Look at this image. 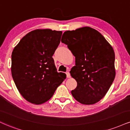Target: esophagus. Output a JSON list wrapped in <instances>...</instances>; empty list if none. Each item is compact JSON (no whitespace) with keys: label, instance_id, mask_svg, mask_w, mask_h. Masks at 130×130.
<instances>
[{"label":"esophagus","instance_id":"34e87169","mask_svg":"<svg viewBox=\"0 0 130 130\" xmlns=\"http://www.w3.org/2000/svg\"><path fill=\"white\" fill-rule=\"evenodd\" d=\"M66 75H67V78H70L71 77V76H70V74L69 72H66Z\"/></svg>","mask_w":130,"mask_h":130}]
</instances>
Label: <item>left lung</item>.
Masks as SVG:
<instances>
[{
  "instance_id": "1",
  "label": "left lung",
  "mask_w": 130,
  "mask_h": 130,
  "mask_svg": "<svg viewBox=\"0 0 130 130\" xmlns=\"http://www.w3.org/2000/svg\"><path fill=\"white\" fill-rule=\"evenodd\" d=\"M61 42L76 59V65L70 72L77 83L72 95L82 104H96L105 96L115 79L113 48L99 31L88 26L65 31Z\"/></svg>"
}]
</instances>
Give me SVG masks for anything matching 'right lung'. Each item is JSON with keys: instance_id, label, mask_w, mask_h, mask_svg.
Listing matches in <instances>:
<instances>
[{"instance_id": "obj_1", "label": "right lung", "mask_w": 130, "mask_h": 130, "mask_svg": "<svg viewBox=\"0 0 130 130\" xmlns=\"http://www.w3.org/2000/svg\"><path fill=\"white\" fill-rule=\"evenodd\" d=\"M62 34L36 29L25 36L12 51V79L20 94L32 104L48 101L66 78L65 73L57 71L53 58Z\"/></svg>"}]
</instances>
